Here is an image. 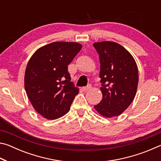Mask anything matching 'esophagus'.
I'll use <instances>...</instances> for the list:
<instances>
[{"mask_svg": "<svg viewBox=\"0 0 161 161\" xmlns=\"http://www.w3.org/2000/svg\"><path fill=\"white\" fill-rule=\"evenodd\" d=\"M81 89H82L84 92H87V91L90 90L91 86H86V87H83V88H81Z\"/></svg>", "mask_w": 161, "mask_h": 161, "instance_id": "34e87169", "label": "esophagus"}]
</instances>
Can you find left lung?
<instances>
[{"label": "left lung", "mask_w": 161, "mask_h": 161, "mask_svg": "<svg viewBox=\"0 0 161 161\" xmlns=\"http://www.w3.org/2000/svg\"><path fill=\"white\" fill-rule=\"evenodd\" d=\"M99 55L102 99L95 110L106 118L118 116L134 99L138 71L133 57L123 46L110 41L94 42Z\"/></svg>", "instance_id": "1"}]
</instances>
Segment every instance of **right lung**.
Wrapping results in <instances>:
<instances>
[{
	"instance_id": "right-lung-1",
	"label": "right lung",
	"mask_w": 161,
	"mask_h": 161,
	"mask_svg": "<svg viewBox=\"0 0 161 161\" xmlns=\"http://www.w3.org/2000/svg\"><path fill=\"white\" fill-rule=\"evenodd\" d=\"M82 45L75 42H54L35 52L27 64L24 85L32 107L43 118L65 115L79 89L70 81L68 65Z\"/></svg>"
}]
</instances>
